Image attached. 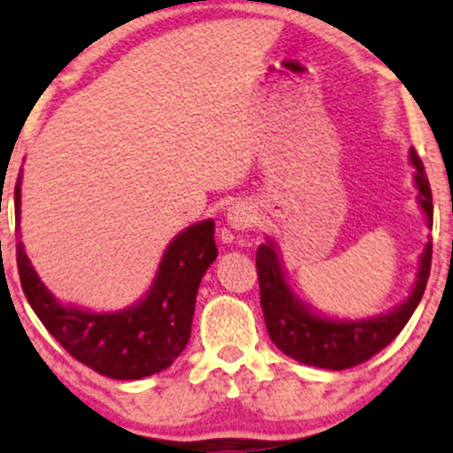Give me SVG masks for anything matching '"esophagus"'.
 Segmentation results:
<instances>
[{"instance_id":"obj_1","label":"esophagus","mask_w":453,"mask_h":453,"mask_svg":"<svg viewBox=\"0 0 453 453\" xmlns=\"http://www.w3.org/2000/svg\"><path fill=\"white\" fill-rule=\"evenodd\" d=\"M256 223H257L256 211H253L249 204H244V202L232 206V209L227 211V226H232L234 230H251V227H256Z\"/></svg>"}]
</instances>
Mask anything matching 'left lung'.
Returning <instances> with one entry per match:
<instances>
[{
	"label": "left lung",
	"mask_w": 453,
	"mask_h": 453,
	"mask_svg": "<svg viewBox=\"0 0 453 453\" xmlns=\"http://www.w3.org/2000/svg\"><path fill=\"white\" fill-rule=\"evenodd\" d=\"M409 157L418 168L415 170V185L419 189L418 202L428 217V226L433 227V191H430L428 176H426L418 150L411 149ZM430 262H433V242L426 244L419 257L413 292L394 311L381 317H372V319L334 321L313 315L298 298H294L285 283L274 244L268 241L257 249L256 266L259 304H262L270 341L294 360L306 366L327 368V371H345V368L371 360L375 353L386 349L389 342L396 339L413 311L418 309L430 277Z\"/></svg>",
	"instance_id": "obj_1"
}]
</instances>
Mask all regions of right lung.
<instances>
[{"mask_svg": "<svg viewBox=\"0 0 453 453\" xmlns=\"http://www.w3.org/2000/svg\"><path fill=\"white\" fill-rule=\"evenodd\" d=\"M19 212L20 179L14 187L17 221ZM215 257V221L196 223L170 244L142 303L100 315L57 303L17 242L20 285L46 330L78 362L121 381L161 372L180 356L191 334L197 288Z\"/></svg>", "mask_w": 453, "mask_h": 453, "instance_id": "1", "label": "right lung"}]
</instances>
